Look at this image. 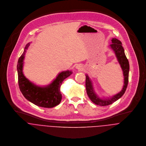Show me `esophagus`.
<instances>
[{"instance_id": "esophagus-1", "label": "esophagus", "mask_w": 146, "mask_h": 146, "mask_svg": "<svg viewBox=\"0 0 146 146\" xmlns=\"http://www.w3.org/2000/svg\"><path fill=\"white\" fill-rule=\"evenodd\" d=\"M76 68L77 69H78V70H82V69H83V67H82V65L81 64H79L76 65Z\"/></svg>"}]
</instances>
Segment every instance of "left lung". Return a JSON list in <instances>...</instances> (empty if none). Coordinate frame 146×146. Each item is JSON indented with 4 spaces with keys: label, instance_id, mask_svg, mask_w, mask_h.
<instances>
[{
    "label": "left lung",
    "instance_id": "obj_1",
    "mask_svg": "<svg viewBox=\"0 0 146 146\" xmlns=\"http://www.w3.org/2000/svg\"><path fill=\"white\" fill-rule=\"evenodd\" d=\"M109 47L114 52L117 59L123 72L124 80L123 86L122 90L118 94L109 98H100L95 92L91 79L89 77L88 74H86V87L87 95L89 98L94 103H95V105L101 106L110 105L121 98V96L125 92L128 84L129 64L125 54L124 49L122 47L121 42L118 39L113 38L111 40V44L109 46Z\"/></svg>",
    "mask_w": 146,
    "mask_h": 146
}]
</instances>
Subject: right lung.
<instances>
[{
    "instance_id": "add662e5",
    "label": "right lung",
    "mask_w": 146,
    "mask_h": 146,
    "mask_svg": "<svg viewBox=\"0 0 146 146\" xmlns=\"http://www.w3.org/2000/svg\"><path fill=\"white\" fill-rule=\"evenodd\" d=\"M31 43H28L18 60L17 72L18 85L24 96L34 105L44 108H52L60 103L62 94L60 88L62 82L72 74V70L61 72L50 84L38 86L30 81L23 73L24 60Z\"/></svg>"
}]
</instances>
